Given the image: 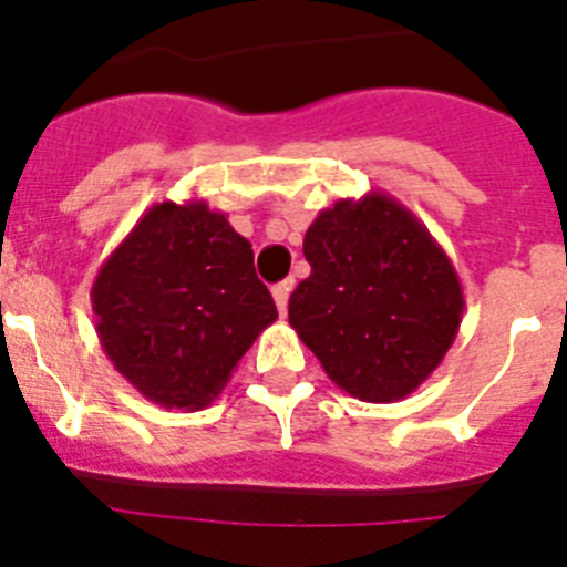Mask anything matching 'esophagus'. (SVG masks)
<instances>
[{
	"label": "esophagus",
	"instance_id": "obj_1",
	"mask_svg": "<svg viewBox=\"0 0 567 567\" xmlns=\"http://www.w3.org/2000/svg\"><path fill=\"white\" fill-rule=\"evenodd\" d=\"M289 295H292V280H280V284H275V287H272L275 307H278V312H280V315H287Z\"/></svg>",
	"mask_w": 567,
	"mask_h": 567
}]
</instances>
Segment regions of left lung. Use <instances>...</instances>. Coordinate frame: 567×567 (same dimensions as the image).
<instances>
[{
  "label": "left lung",
  "mask_w": 567,
  "mask_h": 567,
  "mask_svg": "<svg viewBox=\"0 0 567 567\" xmlns=\"http://www.w3.org/2000/svg\"><path fill=\"white\" fill-rule=\"evenodd\" d=\"M303 255L312 275L289 298L298 338L352 398H409L460 332L465 298L452 258L380 189L320 209Z\"/></svg>",
  "instance_id": "8db88e82"
}]
</instances>
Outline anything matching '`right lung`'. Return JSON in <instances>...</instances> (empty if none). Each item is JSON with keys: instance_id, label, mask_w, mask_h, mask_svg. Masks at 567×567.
Returning <instances> with one entry per match:
<instances>
[{"instance_id": "1", "label": "right lung", "mask_w": 567, "mask_h": 567, "mask_svg": "<svg viewBox=\"0 0 567 567\" xmlns=\"http://www.w3.org/2000/svg\"><path fill=\"white\" fill-rule=\"evenodd\" d=\"M90 300L115 372L155 405L184 412L213 403L278 320L252 244L198 198L153 204L99 267Z\"/></svg>"}]
</instances>
